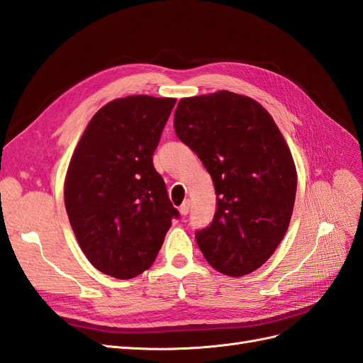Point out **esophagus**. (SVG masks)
Returning <instances> with one entry per match:
<instances>
[{
  "label": "esophagus",
  "instance_id": "obj_1",
  "mask_svg": "<svg viewBox=\"0 0 363 363\" xmlns=\"http://www.w3.org/2000/svg\"><path fill=\"white\" fill-rule=\"evenodd\" d=\"M189 208H191V201H189V200H184V201L182 203L179 211H180V213H182L183 216H186V215L189 213Z\"/></svg>",
  "mask_w": 363,
  "mask_h": 363
}]
</instances>
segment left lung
<instances>
[{
	"label": "left lung",
	"instance_id": "8db88e82",
	"mask_svg": "<svg viewBox=\"0 0 363 363\" xmlns=\"http://www.w3.org/2000/svg\"><path fill=\"white\" fill-rule=\"evenodd\" d=\"M174 128L216 192L215 216L195 233L196 244L216 271L247 276L272 256L289 227L296 171L286 142L257 101L228 91L183 98Z\"/></svg>",
	"mask_w": 363,
	"mask_h": 363
}]
</instances>
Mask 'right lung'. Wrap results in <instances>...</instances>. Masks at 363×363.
I'll return each mask as SVG.
<instances>
[{
    "label": "right lung",
    "mask_w": 363,
    "mask_h": 363,
    "mask_svg": "<svg viewBox=\"0 0 363 363\" xmlns=\"http://www.w3.org/2000/svg\"><path fill=\"white\" fill-rule=\"evenodd\" d=\"M174 98L131 95L98 111L77 145L65 180V207L92 265L127 280L148 269L179 211L152 155Z\"/></svg>",
    "instance_id": "obj_1"
}]
</instances>
